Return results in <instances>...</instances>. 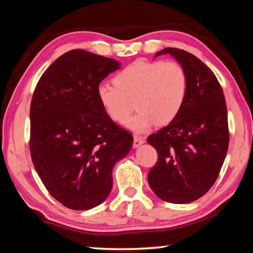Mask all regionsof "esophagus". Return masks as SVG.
<instances>
[{
  "label": "esophagus",
  "mask_w": 253,
  "mask_h": 253,
  "mask_svg": "<svg viewBox=\"0 0 253 253\" xmlns=\"http://www.w3.org/2000/svg\"><path fill=\"white\" fill-rule=\"evenodd\" d=\"M145 143V137L144 136H138V135H135L134 136V147L137 148L139 147L140 145Z\"/></svg>",
  "instance_id": "1"
}]
</instances>
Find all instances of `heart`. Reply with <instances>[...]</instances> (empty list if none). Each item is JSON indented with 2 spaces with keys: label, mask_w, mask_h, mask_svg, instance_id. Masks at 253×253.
Here are the masks:
<instances>
[{
  "label": "heart",
  "mask_w": 253,
  "mask_h": 253,
  "mask_svg": "<svg viewBox=\"0 0 253 253\" xmlns=\"http://www.w3.org/2000/svg\"><path fill=\"white\" fill-rule=\"evenodd\" d=\"M115 85L102 84L97 95L106 114L124 124L134 110L127 126L142 132L154 124L168 125L178 116L186 99L188 80L181 63L160 60H137L118 72Z\"/></svg>",
  "instance_id": "b5f03b06"
}]
</instances>
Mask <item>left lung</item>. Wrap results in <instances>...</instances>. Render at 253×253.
Here are the masks:
<instances>
[{
  "label": "left lung",
  "instance_id": "1",
  "mask_svg": "<svg viewBox=\"0 0 253 253\" xmlns=\"http://www.w3.org/2000/svg\"><path fill=\"white\" fill-rule=\"evenodd\" d=\"M181 63L188 80L185 102L178 116L147 142L157 151L148 184L165 202H194L219 176L229 148L228 110L223 90L208 66L187 51L165 48Z\"/></svg>",
  "mask_w": 253,
  "mask_h": 253
}]
</instances>
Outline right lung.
<instances>
[{
  "mask_svg": "<svg viewBox=\"0 0 253 253\" xmlns=\"http://www.w3.org/2000/svg\"><path fill=\"white\" fill-rule=\"evenodd\" d=\"M117 60L83 49L68 51L46 69L30 107V152L46 190L66 208L84 211L104 202L113 169L132 136L106 114L99 84L118 70Z\"/></svg>",
  "mask_w": 253,
  "mask_h": 253,
  "instance_id": "right-lung-1",
  "label": "right lung"
}]
</instances>
